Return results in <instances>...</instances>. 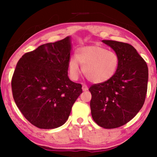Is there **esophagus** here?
I'll return each mask as SVG.
<instances>
[{"label":"esophagus","mask_w":157,"mask_h":157,"mask_svg":"<svg viewBox=\"0 0 157 157\" xmlns=\"http://www.w3.org/2000/svg\"><path fill=\"white\" fill-rule=\"evenodd\" d=\"M82 91H88V90H89V88H88V86H86V85H82Z\"/></svg>","instance_id":"1"}]
</instances>
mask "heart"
<instances>
[{
  "label": "heart",
  "instance_id": "1",
  "mask_svg": "<svg viewBox=\"0 0 157 157\" xmlns=\"http://www.w3.org/2000/svg\"><path fill=\"white\" fill-rule=\"evenodd\" d=\"M119 64L120 58L116 52L109 51L103 46L91 45L77 50L76 57L69 60L68 69L71 78L76 80L80 73V65L88 80L93 83L100 84L114 76Z\"/></svg>",
  "mask_w": 157,
  "mask_h": 157
}]
</instances>
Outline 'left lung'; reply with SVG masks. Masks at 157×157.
I'll list each match as a JSON object with an SVG mask.
<instances>
[{
  "label": "left lung",
  "instance_id": "left-lung-1",
  "mask_svg": "<svg viewBox=\"0 0 157 157\" xmlns=\"http://www.w3.org/2000/svg\"><path fill=\"white\" fill-rule=\"evenodd\" d=\"M102 41L117 54L120 64L111 80L89 88L90 107L97 125L104 128H115L128 122L142 109L147 93L148 68L131 45Z\"/></svg>",
  "mask_w": 157,
  "mask_h": 157
}]
</instances>
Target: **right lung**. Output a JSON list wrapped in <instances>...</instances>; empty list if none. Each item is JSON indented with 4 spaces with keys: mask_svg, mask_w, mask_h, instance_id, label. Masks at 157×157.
<instances>
[{
    "mask_svg": "<svg viewBox=\"0 0 157 157\" xmlns=\"http://www.w3.org/2000/svg\"><path fill=\"white\" fill-rule=\"evenodd\" d=\"M71 37L41 45L17 62L12 79L14 100L25 118L39 128L53 129L68 120L82 92L70 80Z\"/></svg>",
    "mask_w": 157,
    "mask_h": 157,
    "instance_id": "1",
    "label": "right lung"
}]
</instances>
